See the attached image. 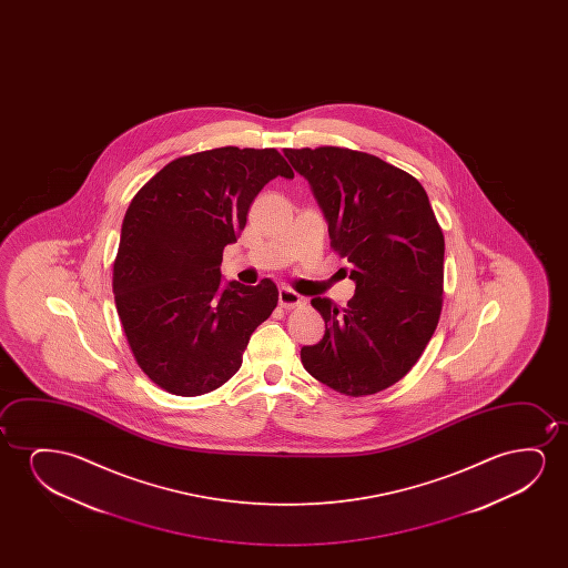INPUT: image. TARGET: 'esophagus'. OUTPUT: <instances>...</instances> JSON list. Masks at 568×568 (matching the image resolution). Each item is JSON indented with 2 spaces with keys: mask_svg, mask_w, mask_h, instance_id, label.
<instances>
[{
  "mask_svg": "<svg viewBox=\"0 0 568 568\" xmlns=\"http://www.w3.org/2000/svg\"><path fill=\"white\" fill-rule=\"evenodd\" d=\"M280 303L281 306H285V308H293V306H298V304L304 303V296L295 293L293 288L281 287L280 288Z\"/></svg>",
  "mask_w": 568,
  "mask_h": 568,
  "instance_id": "esophagus-1",
  "label": "esophagus"
}]
</instances>
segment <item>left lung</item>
I'll use <instances>...</instances> for the list:
<instances>
[{
	"label": "left lung",
	"mask_w": 568,
	"mask_h": 568,
	"mask_svg": "<svg viewBox=\"0 0 568 568\" xmlns=\"http://www.w3.org/2000/svg\"><path fill=\"white\" fill-rule=\"evenodd\" d=\"M351 264L347 308L311 303L326 322L304 368L345 396H371L412 371L443 311L444 236L425 187L378 156L342 148L283 149Z\"/></svg>",
	"instance_id": "left-lung-1"
}]
</instances>
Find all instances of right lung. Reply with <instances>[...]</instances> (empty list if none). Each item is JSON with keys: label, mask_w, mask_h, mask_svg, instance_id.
<instances>
[{"label": "right lung", "mask_w": 568, "mask_h": 568, "mask_svg": "<svg viewBox=\"0 0 568 568\" xmlns=\"http://www.w3.org/2000/svg\"><path fill=\"white\" fill-rule=\"evenodd\" d=\"M277 176L295 172L275 149H211L166 164L125 211L112 280L118 316L141 371L174 396L223 386L277 306L272 280H221L223 250Z\"/></svg>", "instance_id": "1"}]
</instances>
